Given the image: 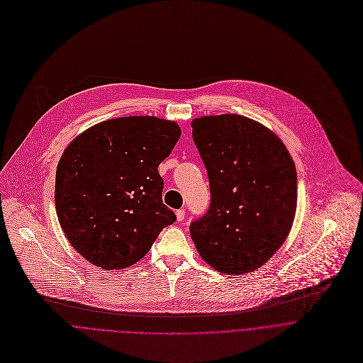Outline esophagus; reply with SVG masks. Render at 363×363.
<instances>
[{
    "mask_svg": "<svg viewBox=\"0 0 363 363\" xmlns=\"http://www.w3.org/2000/svg\"><path fill=\"white\" fill-rule=\"evenodd\" d=\"M184 217H186V211H184V208H180V210H177V211H176V219H177V222H183V220H184Z\"/></svg>",
    "mask_w": 363,
    "mask_h": 363,
    "instance_id": "34e87169",
    "label": "esophagus"
}]
</instances>
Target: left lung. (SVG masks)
Wrapping results in <instances>:
<instances>
[{"label":"left lung","instance_id":"left-lung-1","mask_svg":"<svg viewBox=\"0 0 363 363\" xmlns=\"http://www.w3.org/2000/svg\"><path fill=\"white\" fill-rule=\"evenodd\" d=\"M211 203L190 225L201 259L228 274L263 266L291 233L298 176L291 153L266 125L239 114L191 121Z\"/></svg>","mask_w":363,"mask_h":363}]
</instances>
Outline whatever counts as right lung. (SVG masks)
<instances>
[{"label":"right lung","instance_id":"obj_1","mask_svg":"<svg viewBox=\"0 0 363 363\" xmlns=\"http://www.w3.org/2000/svg\"><path fill=\"white\" fill-rule=\"evenodd\" d=\"M180 134L174 121L130 116L94 124L68 144L55 172V211L67 240L91 264L125 269L174 223L157 167Z\"/></svg>","mask_w":363,"mask_h":363}]
</instances>
